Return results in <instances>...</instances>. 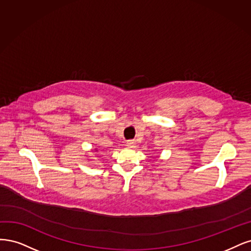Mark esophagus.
<instances>
[{"mask_svg":"<svg viewBox=\"0 0 251 251\" xmlns=\"http://www.w3.org/2000/svg\"><path fill=\"white\" fill-rule=\"evenodd\" d=\"M126 146H127L128 148H134V147H135V141H133V140L127 141V142H126Z\"/></svg>","mask_w":251,"mask_h":251,"instance_id":"esophagus-1","label":"esophagus"}]
</instances>
